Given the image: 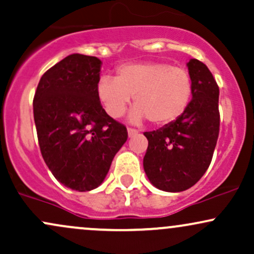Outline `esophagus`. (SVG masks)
I'll return each instance as SVG.
<instances>
[{
	"instance_id": "34e87169",
	"label": "esophagus",
	"mask_w": 254,
	"mask_h": 254,
	"mask_svg": "<svg viewBox=\"0 0 254 254\" xmlns=\"http://www.w3.org/2000/svg\"><path fill=\"white\" fill-rule=\"evenodd\" d=\"M136 133H138V131H137L136 129H132V127H127V135H129V137L135 136Z\"/></svg>"
}]
</instances>
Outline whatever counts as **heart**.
<instances>
[{"label": "heart", "instance_id": "b5f03b06", "mask_svg": "<svg viewBox=\"0 0 254 254\" xmlns=\"http://www.w3.org/2000/svg\"><path fill=\"white\" fill-rule=\"evenodd\" d=\"M97 93L112 118H121L133 97L131 122L141 123L147 119L151 125L162 127L176 121L188 109L192 78L186 69L168 63H127L118 66L115 78H101Z\"/></svg>", "mask_w": 254, "mask_h": 254}]
</instances>
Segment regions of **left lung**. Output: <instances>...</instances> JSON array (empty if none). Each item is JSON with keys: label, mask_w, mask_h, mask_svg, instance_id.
<instances>
[{"label": "left lung", "mask_w": 254, "mask_h": 254, "mask_svg": "<svg viewBox=\"0 0 254 254\" xmlns=\"http://www.w3.org/2000/svg\"><path fill=\"white\" fill-rule=\"evenodd\" d=\"M192 100L185 112L161 129L144 132L143 167L157 189L180 192L193 186L210 165L220 132V89L203 62L188 63Z\"/></svg>", "instance_id": "left-lung-1"}]
</instances>
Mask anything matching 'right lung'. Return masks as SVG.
Segmentation results:
<instances>
[{
  "label": "right lung",
  "mask_w": 254,
  "mask_h": 254,
  "mask_svg": "<svg viewBox=\"0 0 254 254\" xmlns=\"http://www.w3.org/2000/svg\"><path fill=\"white\" fill-rule=\"evenodd\" d=\"M101 61L74 54L44 72L33 98L42 156L54 177L75 191L104 182L127 139V127L106 113L98 98Z\"/></svg>",
  "instance_id": "add662e5"
}]
</instances>
